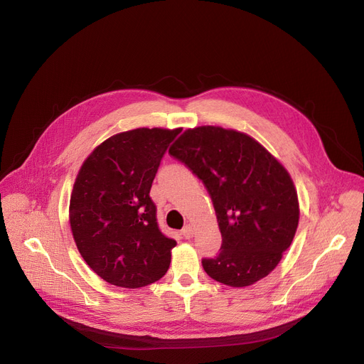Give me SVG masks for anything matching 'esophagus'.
I'll use <instances>...</instances> for the list:
<instances>
[{
  "label": "esophagus",
  "mask_w": 364,
  "mask_h": 364,
  "mask_svg": "<svg viewBox=\"0 0 364 364\" xmlns=\"http://www.w3.org/2000/svg\"><path fill=\"white\" fill-rule=\"evenodd\" d=\"M181 233H183V236H184V238H186V240H191V238H193V233H195V229H193V226H192V225H186Z\"/></svg>",
  "instance_id": "obj_1"
}]
</instances>
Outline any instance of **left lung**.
Masks as SVG:
<instances>
[{"mask_svg": "<svg viewBox=\"0 0 364 364\" xmlns=\"http://www.w3.org/2000/svg\"><path fill=\"white\" fill-rule=\"evenodd\" d=\"M169 154L196 173L213 199L221 250L202 260L205 272L236 289L269 275L299 225L289 171L252 136L220 126L184 131Z\"/></svg>", "mask_w": 364, "mask_h": 364, "instance_id": "obj_1", "label": "left lung"}]
</instances>
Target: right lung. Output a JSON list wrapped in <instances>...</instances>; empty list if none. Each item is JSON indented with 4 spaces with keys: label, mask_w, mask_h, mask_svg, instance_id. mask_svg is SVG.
Here are the masks:
<instances>
[{
    "label": "right lung",
    "mask_w": 364,
    "mask_h": 364,
    "mask_svg": "<svg viewBox=\"0 0 364 364\" xmlns=\"http://www.w3.org/2000/svg\"><path fill=\"white\" fill-rule=\"evenodd\" d=\"M181 128H138L107 138L78 171L70 199V226L90 269L123 289L161 279L177 242L156 221L151 183Z\"/></svg>",
    "instance_id": "obj_1"
}]
</instances>
